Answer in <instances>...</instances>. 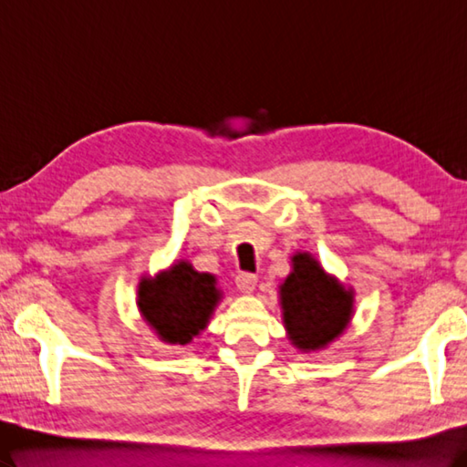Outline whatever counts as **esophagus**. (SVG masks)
I'll return each instance as SVG.
<instances>
[{"mask_svg":"<svg viewBox=\"0 0 467 467\" xmlns=\"http://www.w3.org/2000/svg\"><path fill=\"white\" fill-rule=\"evenodd\" d=\"M234 283L241 294H253L254 287H257V275H253V273H239Z\"/></svg>","mask_w":467,"mask_h":467,"instance_id":"esophagus-1","label":"esophagus"}]
</instances>
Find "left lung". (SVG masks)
Returning <instances> with one entry per match:
<instances>
[{
	"instance_id": "1",
	"label": "left lung",
	"mask_w": 467,
	"mask_h": 467,
	"mask_svg": "<svg viewBox=\"0 0 467 467\" xmlns=\"http://www.w3.org/2000/svg\"><path fill=\"white\" fill-rule=\"evenodd\" d=\"M279 306L289 342L301 352H317L350 326L354 289L326 273L312 253L296 251L279 285Z\"/></svg>"
}]
</instances>
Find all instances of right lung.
Instances as JSON below:
<instances>
[{
    "mask_svg": "<svg viewBox=\"0 0 467 467\" xmlns=\"http://www.w3.org/2000/svg\"><path fill=\"white\" fill-rule=\"evenodd\" d=\"M221 299L216 275L200 273L190 261L180 259L155 277L143 275L135 304L161 342L186 346L206 330Z\"/></svg>",
    "mask_w": 467,
    "mask_h": 467,
    "instance_id": "add662e5",
    "label": "right lung"
}]
</instances>
